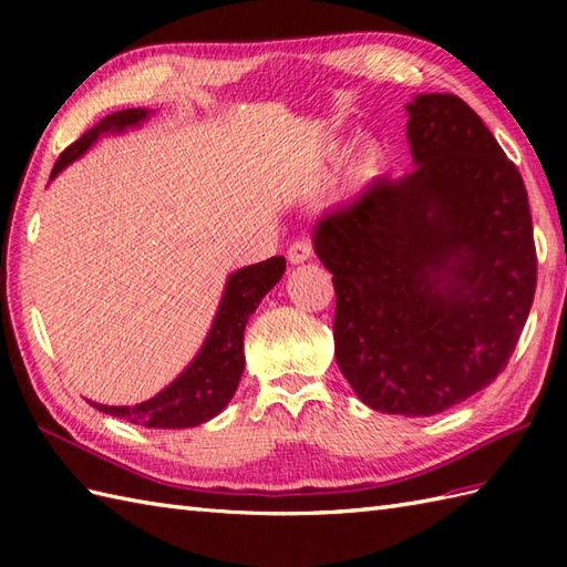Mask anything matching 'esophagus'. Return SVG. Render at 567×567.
Listing matches in <instances>:
<instances>
[{"label":"esophagus","instance_id":"34e87169","mask_svg":"<svg viewBox=\"0 0 567 567\" xmlns=\"http://www.w3.org/2000/svg\"><path fill=\"white\" fill-rule=\"evenodd\" d=\"M311 256H315V248H311V240H307V238H297L295 244L287 248V260H290L292 265L305 262Z\"/></svg>","mask_w":567,"mask_h":567}]
</instances>
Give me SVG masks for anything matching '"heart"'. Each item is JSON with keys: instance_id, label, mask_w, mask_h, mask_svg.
Masks as SVG:
<instances>
[{"instance_id": "heart-1", "label": "heart", "mask_w": 567, "mask_h": 567, "mask_svg": "<svg viewBox=\"0 0 567 567\" xmlns=\"http://www.w3.org/2000/svg\"><path fill=\"white\" fill-rule=\"evenodd\" d=\"M378 153H380V148L375 146V143H368V146H363V151L358 153V163L360 165H372L378 161Z\"/></svg>"}]
</instances>
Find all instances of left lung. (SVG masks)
<instances>
[{"label":"left lung","mask_w":567,"mask_h":567,"mask_svg":"<svg viewBox=\"0 0 567 567\" xmlns=\"http://www.w3.org/2000/svg\"><path fill=\"white\" fill-rule=\"evenodd\" d=\"M406 112L414 171L329 209L315 250L353 392L384 414L431 416L507 368L536 246L524 179L483 118L455 94H419Z\"/></svg>","instance_id":"left-lung-1"}]
</instances>
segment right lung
I'll use <instances>...</instances> for the list:
<instances>
[{
  "label": "right lung",
  "mask_w": 567,
  "mask_h": 567,
  "mask_svg": "<svg viewBox=\"0 0 567 567\" xmlns=\"http://www.w3.org/2000/svg\"><path fill=\"white\" fill-rule=\"evenodd\" d=\"M146 116L148 110H124L104 116L97 126L90 128L87 134L60 153L51 177H55L72 161H78L102 134H110V131L118 134V131L128 126H138ZM282 272L285 258L275 256L228 275L219 311H216L212 331L202 351L187 365L183 375L167 384L163 392L134 406H106L97 402L90 404L97 406L104 414L126 419L131 424L148 429H192L219 414L231 402L238 380L244 375V331L248 317L256 311L260 299L280 282Z\"/></svg>",
  "instance_id": "1"
}]
</instances>
